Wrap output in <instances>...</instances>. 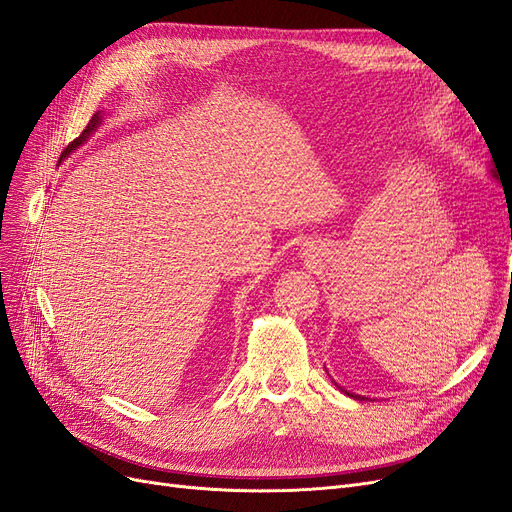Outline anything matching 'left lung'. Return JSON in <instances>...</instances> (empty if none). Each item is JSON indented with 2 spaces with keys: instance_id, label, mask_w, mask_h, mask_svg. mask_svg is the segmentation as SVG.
Returning <instances> with one entry per match:
<instances>
[{
  "instance_id": "8db88e82",
  "label": "left lung",
  "mask_w": 512,
  "mask_h": 512,
  "mask_svg": "<svg viewBox=\"0 0 512 512\" xmlns=\"http://www.w3.org/2000/svg\"><path fill=\"white\" fill-rule=\"evenodd\" d=\"M491 173H493V177H498V175H495V170H491ZM346 395H350V397H354V399H363L361 395H354V393H348V391H346Z\"/></svg>"
}]
</instances>
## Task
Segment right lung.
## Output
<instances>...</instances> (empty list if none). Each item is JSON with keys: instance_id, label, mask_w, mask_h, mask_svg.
<instances>
[{"instance_id": "1", "label": "right lung", "mask_w": 512, "mask_h": 512, "mask_svg": "<svg viewBox=\"0 0 512 512\" xmlns=\"http://www.w3.org/2000/svg\"><path fill=\"white\" fill-rule=\"evenodd\" d=\"M100 121H102V115H100V111L89 119V123H87V128L81 132V136L79 138H74V141L64 149V153H61V158H66V156H70V151H74L76 147H81L87 138L91 136V132H94L98 126H100Z\"/></svg>"}]
</instances>
